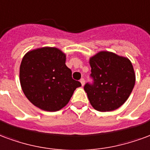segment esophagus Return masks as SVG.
I'll use <instances>...</instances> for the list:
<instances>
[{
    "label": "esophagus",
    "mask_w": 150,
    "mask_h": 150,
    "mask_svg": "<svg viewBox=\"0 0 150 150\" xmlns=\"http://www.w3.org/2000/svg\"><path fill=\"white\" fill-rule=\"evenodd\" d=\"M80 82L81 83V86H84L85 85V80L83 79V78H81V79L80 80Z\"/></svg>",
    "instance_id": "esophagus-1"
}]
</instances>
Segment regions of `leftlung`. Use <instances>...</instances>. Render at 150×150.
Wrapping results in <instances>:
<instances>
[{"mask_svg":"<svg viewBox=\"0 0 150 150\" xmlns=\"http://www.w3.org/2000/svg\"><path fill=\"white\" fill-rule=\"evenodd\" d=\"M93 83L84 89L89 102L100 112L112 111L126 101L135 85L133 64L126 57L101 51L89 59Z\"/></svg>","mask_w":150,"mask_h":150,"instance_id":"1","label":"left lung"}]
</instances>
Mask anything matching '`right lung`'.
Segmentation results:
<instances>
[{"instance_id":"add662e5","label":"right lung","mask_w":150,"mask_h":150,"mask_svg":"<svg viewBox=\"0 0 150 150\" xmlns=\"http://www.w3.org/2000/svg\"><path fill=\"white\" fill-rule=\"evenodd\" d=\"M66 56L57 48L43 47L29 51L20 66V82L25 97L39 109L62 110L81 84L72 78L65 64Z\"/></svg>"}]
</instances>
